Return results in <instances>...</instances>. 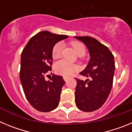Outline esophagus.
Returning a JSON list of instances; mask_svg holds the SVG:
<instances>
[{
	"label": "esophagus",
	"instance_id": "1",
	"mask_svg": "<svg viewBox=\"0 0 132 132\" xmlns=\"http://www.w3.org/2000/svg\"><path fill=\"white\" fill-rule=\"evenodd\" d=\"M63 79H64V80H65V81H67V80H68V79H69V78L67 77H63Z\"/></svg>",
	"mask_w": 132,
	"mask_h": 132
}]
</instances>
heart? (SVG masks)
<instances>
[{"label": "heart", "instance_id": "b5f03b06", "mask_svg": "<svg viewBox=\"0 0 132 132\" xmlns=\"http://www.w3.org/2000/svg\"><path fill=\"white\" fill-rule=\"evenodd\" d=\"M73 48L78 55H85V48L82 44L79 42L72 43ZM63 45L61 43H57L54 45L52 50V56L53 59H58L61 55ZM78 69L77 67L74 64L70 63L65 60H61L56 63L55 65V71L57 73L63 76H71Z\"/></svg>", "mask_w": 132, "mask_h": 132}]
</instances>
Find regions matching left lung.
<instances>
[{"label":"left lung","mask_w":132,"mask_h":132,"mask_svg":"<svg viewBox=\"0 0 132 132\" xmlns=\"http://www.w3.org/2000/svg\"><path fill=\"white\" fill-rule=\"evenodd\" d=\"M85 44L90 60L80 74L89 78L86 80L75 79V103L84 112H93L101 108L109 96L113 84L115 63L109 49L89 36H75Z\"/></svg>","instance_id":"8db88e82"}]
</instances>
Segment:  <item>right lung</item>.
Masks as SVG:
<instances>
[{
    "label": "right lung",
    "instance_id": "1",
    "mask_svg": "<svg viewBox=\"0 0 132 132\" xmlns=\"http://www.w3.org/2000/svg\"><path fill=\"white\" fill-rule=\"evenodd\" d=\"M67 38L66 35L40 31L29 40L22 52L21 83L28 101L38 111H52L59 105L65 80L63 77L53 75L50 80L46 81L45 76L52 70L54 45Z\"/></svg>",
    "mask_w": 132,
    "mask_h": 132
}]
</instances>
